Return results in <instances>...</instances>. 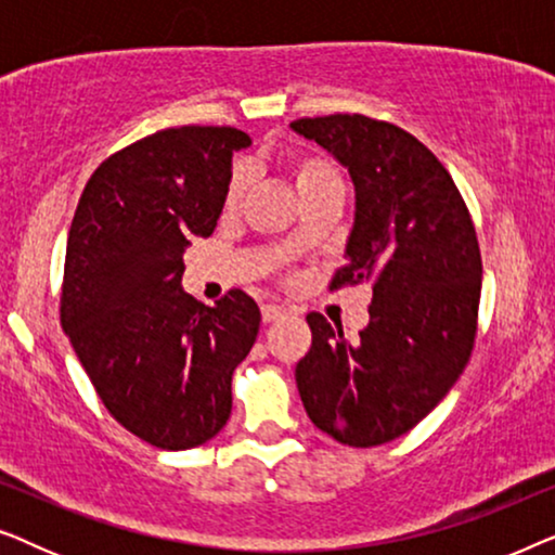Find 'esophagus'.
Here are the masks:
<instances>
[{"label": "esophagus", "instance_id": "obj_1", "mask_svg": "<svg viewBox=\"0 0 555 555\" xmlns=\"http://www.w3.org/2000/svg\"><path fill=\"white\" fill-rule=\"evenodd\" d=\"M285 313H287V310L283 306H275V302H264V306H262V321L264 323L278 321V318H283Z\"/></svg>", "mask_w": 555, "mask_h": 555}]
</instances>
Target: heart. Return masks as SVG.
<instances>
[{"mask_svg": "<svg viewBox=\"0 0 555 555\" xmlns=\"http://www.w3.org/2000/svg\"><path fill=\"white\" fill-rule=\"evenodd\" d=\"M287 173H291L295 189H298L300 199L306 196L323 192V189L331 186H344V179L333 162H328L325 156H315V154H302L295 156L291 164H287ZM242 194H245V177L242 173H234L230 181V189H227V207H237Z\"/></svg>", "mask_w": 555, "mask_h": 555, "instance_id": "obj_1", "label": "heart"}]
</instances>
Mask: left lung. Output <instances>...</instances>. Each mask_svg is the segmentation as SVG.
Wrapping results in <instances>:
<instances>
[{
  "instance_id": "obj_1",
  "label": "left lung",
  "mask_w": 555,
  "mask_h": 555,
  "mask_svg": "<svg viewBox=\"0 0 555 555\" xmlns=\"http://www.w3.org/2000/svg\"><path fill=\"white\" fill-rule=\"evenodd\" d=\"M351 173L353 230L331 291L371 283V321L348 340L321 313L295 366L310 422L336 442L376 447L416 427L465 371L482 260L450 171L404 128L366 116L293 120Z\"/></svg>"
}]
</instances>
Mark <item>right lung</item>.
Listing matches in <instances>:
<instances>
[{
	"label": "right lung",
	"mask_w": 555,
	"mask_h": 555,
	"mask_svg": "<svg viewBox=\"0 0 555 555\" xmlns=\"http://www.w3.org/2000/svg\"><path fill=\"white\" fill-rule=\"evenodd\" d=\"M249 135L166 128L93 171L67 234L60 323L113 420L158 450H192L232 412V374L260 308L230 291L207 308L181 291L184 249L209 237Z\"/></svg>",
	"instance_id": "right-lung-1"
}]
</instances>
